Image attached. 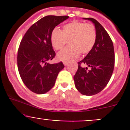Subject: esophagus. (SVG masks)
Listing matches in <instances>:
<instances>
[{
  "mask_svg": "<svg viewBox=\"0 0 130 130\" xmlns=\"http://www.w3.org/2000/svg\"><path fill=\"white\" fill-rule=\"evenodd\" d=\"M63 64H64V65H65V66H67V65H68L67 62H65V61H64Z\"/></svg>",
  "mask_w": 130,
  "mask_h": 130,
  "instance_id": "obj_1",
  "label": "esophagus"
}]
</instances>
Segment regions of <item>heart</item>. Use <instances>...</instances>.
Here are the masks:
<instances>
[{
  "label": "heart",
  "instance_id": "b5f03b06",
  "mask_svg": "<svg viewBox=\"0 0 130 130\" xmlns=\"http://www.w3.org/2000/svg\"><path fill=\"white\" fill-rule=\"evenodd\" d=\"M97 39L95 26L92 24L73 21L63 26L62 30L57 27L53 29L50 40L53 48L61 50L67 44L70 45L57 55L58 60L67 62L70 59L89 53L92 50Z\"/></svg>",
  "mask_w": 130,
  "mask_h": 130
}]
</instances>
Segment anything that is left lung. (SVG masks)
Listing matches in <instances>:
<instances>
[{"instance_id":"1","label":"left lung","mask_w":130,"mask_h":130,"mask_svg":"<svg viewBox=\"0 0 130 130\" xmlns=\"http://www.w3.org/2000/svg\"><path fill=\"white\" fill-rule=\"evenodd\" d=\"M84 19L94 24L97 39L92 50L78 62L73 79L78 92L85 95H92L100 92L109 81L115 67V52L112 40L103 26L93 18ZM81 64L87 65L91 69L82 68Z\"/></svg>"}]
</instances>
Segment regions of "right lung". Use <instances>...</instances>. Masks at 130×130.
Here are the masks:
<instances>
[{
  "label": "right lung",
  "instance_id": "right-lung-1",
  "mask_svg": "<svg viewBox=\"0 0 130 130\" xmlns=\"http://www.w3.org/2000/svg\"><path fill=\"white\" fill-rule=\"evenodd\" d=\"M67 15H47L32 24L23 36L18 52V67L25 86L38 94H45L55 84L64 68L61 61L48 63L55 57L50 40L52 31Z\"/></svg>",
  "mask_w": 130,
  "mask_h": 130
}]
</instances>
